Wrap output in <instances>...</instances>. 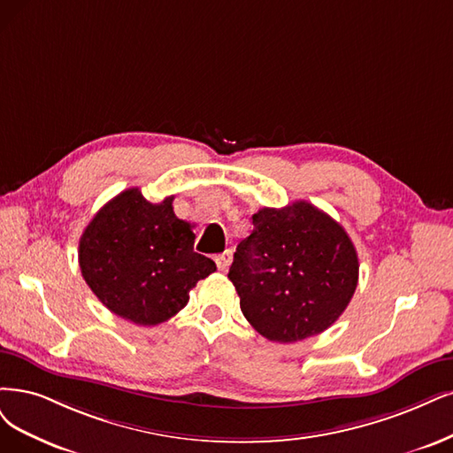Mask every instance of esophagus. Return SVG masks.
<instances>
[{"instance_id": "obj_1", "label": "esophagus", "mask_w": 453, "mask_h": 453, "mask_svg": "<svg viewBox=\"0 0 453 453\" xmlns=\"http://www.w3.org/2000/svg\"><path fill=\"white\" fill-rule=\"evenodd\" d=\"M214 261H216V266L220 271H227L229 269V265H231V261H233V254H231V250H226V252H222L220 256H216L214 257Z\"/></svg>"}]
</instances>
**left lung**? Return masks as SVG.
<instances>
[{"label":"left lung","mask_w":453,"mask_h":453,"mask_svg":"<svg viewBox=\"0 0 453 453\" xmlns=\"http://www.w3.org/2000/svg\"><path fill=\"white\" fill-rule=\"evenodd\" d=\"M239 242L227 278L261 336L303 342L338 321L358 283V256L347 231L308 201L265 207Z\"/></svg>","instance_id":"left-lung-1"}]
</instances>
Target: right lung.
Here are the masks:
<instances>
[{"label": "right lung", "mask_w": 453, "mask_h": 453, "mask_svg": "<svg viewBox=\"0 0 453 453\" xmlns=\"http://www.w3.org/2000/svg\"><path fill=\"white\" fill-rule=\"evenodd\" d=\"M173 196L150 203L140 188L110 199L83 229L78 261L83 280L111 313L155 326L188 303L199 280L216 271L194 252L192 226L173 212Z\"/></svg>", "instance_id": "1"}]
</instances>
